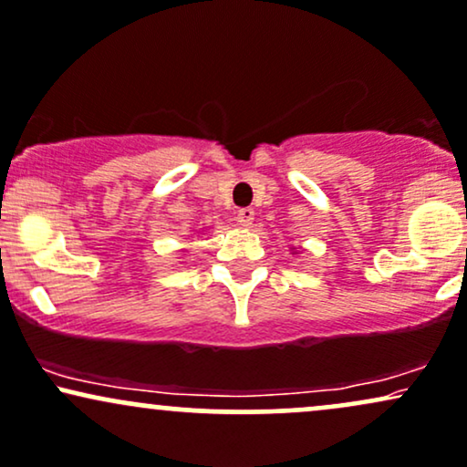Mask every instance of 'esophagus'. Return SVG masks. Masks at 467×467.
I'll return each instance as SVG.
<instances>
[{
    "label": "esophagus",
    "instance_id": "obj_1",
    "mask_svg": "<svg viewBox=\"0 0 467 467\" xmlns=\"http://www.w3.org/2000/svg\"><path fill=\"white\" fill-rule=\"evenodd\" d=\"M237 222H239L244 228H250L252 222H254V209H250V206H245V209H239V213H237Z\"/></svg>",
    "mask_w": 467,
    "mask_h": 467
}]
</instances>
